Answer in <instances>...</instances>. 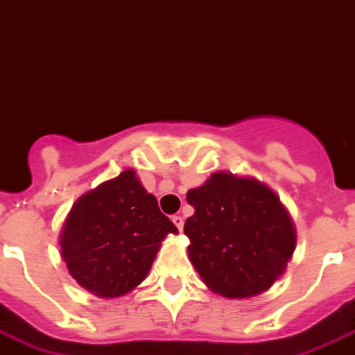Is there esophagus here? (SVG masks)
Here are the masks:
<instances>
[{
  "mask_svg": "<svg viewBox=\"0 0 355 355\" xmlns=\"http://www.w3.org/2000/svg\"><path fill=\"white\" fill-rule=\"evenodd\" d=\"M171 220H173V224L177 225L178 231H182V227H184V218L178 216V214H175V216L171 218Z\"/></svg>",
  "mask_w": 355,
  "mask_h": 355,
  "instance_id": "1",
  "label": "esophagus"
}]
</instances>
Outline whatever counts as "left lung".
I'll list each match as a JSON object with an SVG mask.
<instances>
[{"label": "left lung", "instance_id": "obj_1", "mask_svg": "<svg viewBox=\"0 0 355 355\" xmlns=\"http://www.w3.org/2000/svg\"><path fill=\"white\" fill-rule=\"evenodd\" d=\"M186 199L196 209L184 224L188 256L205 284L230 299L269 290L297 239L277 193L256 178L218 171Z\"/></svg>", "mask_w": 355, "mask_h": 355}]
</instances>
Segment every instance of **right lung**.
I'll use <instances>...</instances> for the list:
<instances>
[{"mask_svg": "<svg viewBox=\"0 0 355 355\" xmlns=\"http://www.w3.org/2000/svg\"><path fill=\"white\" fill-rule=\"evenodd\" d=\"M169 233H178L144 190L135 171H122L75 201L60 235L71 277L97 297L135 290Z\"/></svg>", "mask_w": 355, "mask_h": 355, "instance_id": "obj_1", "label": "right lung"}]
</instances>
